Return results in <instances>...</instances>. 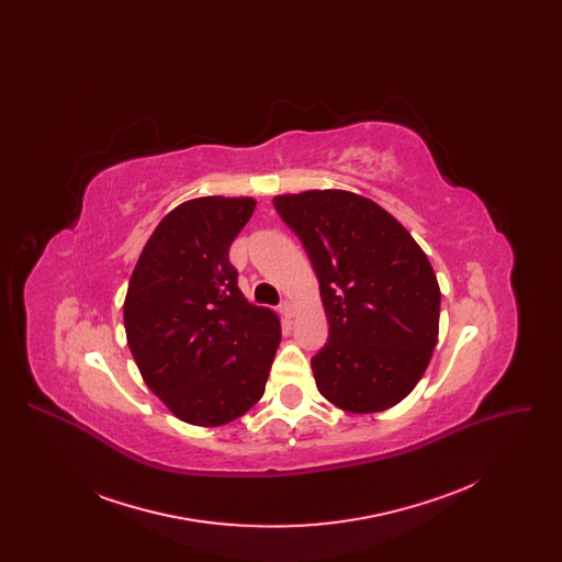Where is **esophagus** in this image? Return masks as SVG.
Returning <instances> with one entry per match:
<instances>
[{"label": "esophagus", "mask_w": 562, "mask_h": 562, "mask_svg": "<svg viewBox=\"0 0 562 562\" xmlns=\"http://www.w3.org/2000/svg\"><path fill=\"white\" fill-rule=\"evenodd\" d=\"M280 312H282V316H284V318H289V321H291V318H294L293 303H291V301H284V303L280 305Z\"/></svg>", "instance_id": "34e87169"}]
</instances>
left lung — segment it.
I'll return each mask as SVG.
<instances>
[{"label": "left lung", "instance_id": "8db88e82", "mask_svg": "<svg viewBox=\"0 0 562 562\" xmlns=\"http://www.w3.org/2000/svg\"><path fill=\"white\" fill-rule=\"evenodd\" d=\"M321 282L328 341L312 358L318 392L348 413L404 401L438 341L440 286L426 252L392 214L344 189L273 198Z\"/></svg>", "mask_w": 562, "mask_h": 562}]
</instances>
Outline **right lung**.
<instances>
[{"label":"right lung","mask_w":562,"mask_h":562,"mask_svg":"<svg viewBox=\"0 0 562 562\" xmlns=\"http://www.w3.org/2000/svg\"><path fill=\"white\" fill-rule=\"evenodd\" d=\"M252 198L206 195L166 214L145 244L124 301V328L147 387L181 422L216 428L261 401L280 318L238 289L229 246Z\"/></svg>","instance_id":"add662e5"}]
</instances>
